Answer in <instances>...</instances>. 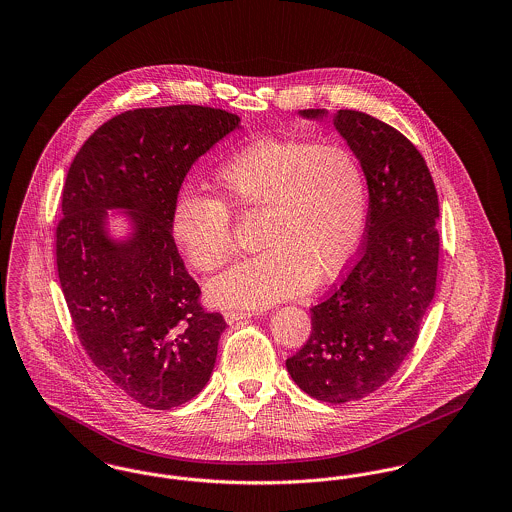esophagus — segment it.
<instances>
[{"label": "esophagus", "mask_w": 512, "mask_h": 512, "mask_svg": "<svg viewBox=\"0 0 512 512\" xmlns=\"http://www.w3.org/2000/svg\"><path fill=\"white\" fill-rule=\"evenodd\" d=\"M251 317L249 311H224V318L228 324H234L238 320H244V318Z\"/></svg>", "instance_id": "1"}]
</instances>
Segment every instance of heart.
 I'll use <instances>...</instances> for the list:
<instances>
[{"instance_id": "heart-1", "label": "heart", "mask_w": 512, "mask_h": 512, "mask_svg": "<svg viewBox=\"0 0 512 512\" xmlns=\"http://www.w3.org/2000/svg\"><path fill=\"white\" fill-rule=\"evenodd\" d=\"M219 197L178 195L171 234L186 261L203 272L234 253L232 211L261 213V253L209 282L220 305L265 307L305 292L313 280L340 276L355 257L368 217L361 159L341 144L253 140L220 163Z\"/></svg>"}]
</instances>
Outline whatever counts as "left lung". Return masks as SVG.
Returning <instances> with one entry per match:
<instances>
[{
	"mask_svg": "<svg viewBox=\"0 0 512 512\" xmlns=\"http://www.w3.org/2000/svg\"><path fill=\"white\" fill-rule=\"evenodd\" d=\"M334 124L366 172L365 242L340 284L311 309V336L286 366L311 397L347 403L382 388L416 345L436 293L439 205L407 136L353 109L336 111Z\"/></svg>",
	"mask_w": 512,
	"mask_h": 512,
	"instance_id": "left-lung-1",
	"label": "left lung"
}]
</instances>
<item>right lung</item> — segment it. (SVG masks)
Wrapping results in <instances>:
<instances>
[{"instance_id": "1", "label": "right lung", "mask_w": 512, "mask_h": 512, "mask_svg": "<svg viewBox=\"0 0 512 512\" xmlns=\"http://www.w3.org/2000/svg\"><path fill=\"white\" fill-rule=\"evenodd\" d=\"M240 117L215 107L124 111L84 142L67 172L55 261L76 336L99 372L149 409L190 401L211 378L226 322L201 305L171 234L195 161ZM130 208L132 241L104 238L107 208Z\"/></svg>"}]
</instances>
